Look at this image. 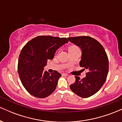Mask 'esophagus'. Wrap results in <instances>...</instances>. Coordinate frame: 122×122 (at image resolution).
I'll return each instance as SVG.
<instances>
[{"label":"esophagus","mask_w":122,"mask_h":122,"mask_svg":"<svg viewBox=\"0 0 122 122\" xmlns=\"http://www.w3.org/2000/svg\"><path fill=\"white\" fill-rule=\"evenodd\" d=\"M62 76H68V75H67V74H66V73H63V74H62Z\"/></svg>","instance_id":"esophagus-1"}]
</instances>
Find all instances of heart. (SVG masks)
<instances>
[{
    "mask_svg": "<svg viewBox=\"0 0 122 122\" xmlns=\"http://www.w3.org/2000/svg\"><path fill=\"white\" fill-rule=\"evenodd\" d=\"M76 48H78L77 47H76V46H70L69 47V50H72V49H76Z\"/></svg>",
    "mask_w": 122,
    "mask_h": 122,
    "instance_id": "heart-1",
    "label": "heart"
}]
</instances>
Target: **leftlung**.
I'll use <instances>...</instances> for the list:
<instances>
[{
	"label": "left lung",
	"instance_id": "obj_1",
	"mask_svg": "<svg viewBox=\"0 0 122 122\" xmlns=\"http://www.w3.org/2000/svg\"><path fill=\"white\" fill-rule=\"evenodd\" d=\"M82 51L80 66L87 70L86 77L75 76L70 88L80 97H89L97 92L106 81L108 72V59L104 47L97 41L88 36L68 38Z\"/></svg>",
	"mask_w": 122,
	"mask_h": 122
}]
</instances>
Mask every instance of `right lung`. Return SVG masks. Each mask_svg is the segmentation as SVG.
<instances>
[{
  "mask_svg": "<svg viewBox=\"0 0 122 122\" xmlns=\"http://www.w3.org/2000/svg\"><path fill=\"white\" fill-rule=\"evenodd\" d=\"M68 42L66 38L38 36L23 47L18 60V74L31 95L45 98L54 91L61 75L56 71L50 75L44 71V67L47 60L53 59L57 50Z\"/></svg>",
  "mask_w": 122,
  "mask_h": 122,
  "instance_id": "obj_1",
  "label": "right lung"
}]
</instances>
